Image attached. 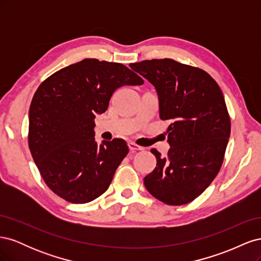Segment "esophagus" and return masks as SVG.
<instances>
[{"label": "esophagus", "mask_w": 261, "mask_h": 261, "mask_svg": "<svg viewBox=\"0 0 261 261\" xmlns=\"http://www.w3.org/2000/svg\"><path fill=\"white\" fill-rule=\"evenodd\" d=\"M128 148H129L130 151H141V150H144L143 147L137 146L136 144H134V143H129Z\"/></svg>", "instance_id": "obj_1"}]
</instances>
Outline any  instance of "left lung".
I'll list each match as a JSON object with an SVG mask.
<instances>
[{"label": "left lung", "mask_w": 261, "mask_h": 261, "mask_svg": "<svg viewBox=\"0 0 261 261\" xmlns=\"http://www.w3.org/2000/svg\"><path fill=\"white\" fill-rule=\"evenodd\" d=\"M151 83L159 98V115L169 120L168 143L156 167L144 178L156 199L180 206L196 199L219 173L231 133L223 93L204 70L171 59L147 60L129 65Z\"/></svg>", "instance_id": "obj_1"}]
</instances>
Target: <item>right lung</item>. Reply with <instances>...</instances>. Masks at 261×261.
I'll list each match as a JSON object with an SVG mask.
<instances>
[{"mask_svg":"<svg viewBox=\"0 0 261 261\" xmlns=\"http://www.w3.org/2000/svg\"><path fill=\"white\" fill-rule=\"evenodd\" d=\"M143 78L121 63L85 59L39 86L29 109L31 155L51 191L72 203L98 198L128 153L123 139L94 140V117L106 112L122 86Z\"/></svg>","mask_w":261,"mask_h":261,"instance_id":"add662e5","label":"right lung"}]
</instances>
